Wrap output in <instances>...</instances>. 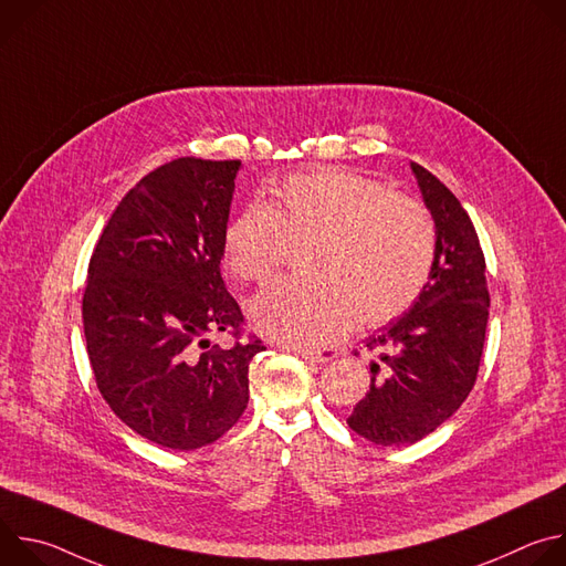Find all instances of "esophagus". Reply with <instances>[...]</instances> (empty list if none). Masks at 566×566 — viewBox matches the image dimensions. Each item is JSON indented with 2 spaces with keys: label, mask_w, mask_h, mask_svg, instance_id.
Segmentation results:
<instances>
[{
  "label": "esophagus",
  "mask_w": 566,
  "mask_h": 566,
  "mask_svg": "<svg viewBox=\"0 0 566 566\" xmlns=\"http://www.w3.org/2000/svg\"><path fill=\"white\" fill-rule=\"evenodd\" d=\"M291 352L297 354L304 360H311V363H329V360L336 358L334 349H297V347H293Z\"/></svg>",
  "instance_id": "obj_1"
}]
</instances>
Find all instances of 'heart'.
I'll list each match as a JSON object with an SVG mask.
<instances>
[{"label":"heart","mask_w":566,"mask_h":566,"mask_svg":"<svg viewBox=\"0 0 566 566\" xmlns=\"http://www.w3.org/2000/svg\"><path fill=\"white\" fill-rule=\"evenodd\" d=\"M300 244H308L302 266L311 277L275 282L251 302V317L271 338L322 345L354 319L374 329L408 311L428 284L437 232L417 199L347 170L293 175L223 230L228 269L255 284Z\"/></svg>","instance_id":"heart-1"}]
</instances>
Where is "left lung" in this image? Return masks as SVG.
<instances>
[{"label": "left lung", "mask_w": 566, "mask_h": 566, "mask_svg": "<svg viewBox=\"0 0 566 566\" xmlns=\"http://www.w3.org/2000/svg\"><path fill=\"white\" fill-rule=\"evenodd\" d=\"M437 226L430 280L412 308L367 338L378 352L349 428L376 446H412L448 421L479 374L489 325L486 260L459 199L412 164Z\"/></svg>", "instance_id": "obj_1"}]
</instances>
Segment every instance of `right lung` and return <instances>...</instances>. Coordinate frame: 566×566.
Returning <instances> with one entry per match:
<instances>
[{
	"instance_id": "obj_1",
	"label": "right lung",
	"mask_w": 566,
	"mask_h": 566,
	"mask_svg": "<svg viewBox=\"0 0 566 566\" xmlns=\"http://www.w3.org/2000/svg\"><path fill=\"white\" fill-rule=\"evenodd\" d=\"M241 160L181 156L118 203L90 260L83 325L96 385L136 434L172 450L223 437L249 406L264 352L221 277ZM230 333L232 348L207 343Z\"/></svg>"
}]
</instances>
